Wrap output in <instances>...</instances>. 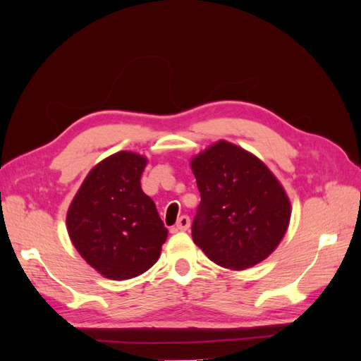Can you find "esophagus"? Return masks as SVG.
<instances>
[{
	"instance_id": "1",
	"label": "esophagus",
	"mask_w": 361,
	"mask_h": 361,
	"mask_svg": "<svg viewBox=\"0 0 361 361\" xmlns=\"http://www.w3.org/2000/svg\"><path fill=\"white\" fill-rule=\"evenodd\" d=\"M188 227H190V218L187 215H182L178 220L176 226H174V231L185 232V231H188Z\"/></svg>"
}]
</instances>
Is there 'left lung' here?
<instances>
[{"label":"left lung","instance_id":"1","mask_svg":"<svg viewBox=\"0 0 361 361\" xmlns=\"http://www.w3.org/2000/svg\"><path fill=\"white\" fill-rule=\"evenodd\" d=\"M202 195L192 241L214 264L243 271L265 260L290 221V200L280 180L251 152L220 140L192 157Z\"/></svg>","mask_w":361,"mask_h":361}]
</instances>
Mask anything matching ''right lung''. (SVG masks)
I'll return each mask as SVG.
<instances>
[{"instance_id": "right-lung-1", "label": "right lung", "mask_w": 361, "mask_h": 361, "mask_svg": "<svg viewBox=\"0 0 361 361\" xmlns=\"http://www.w3.org/2000/svg\"><path fill=\"white\" fill-rule=\"evenodd\" d=\"M147 158L120 150L87 174L68 209L73 247L101 276L128 280L157 264L169 231L141 190Z\"/></svg>"}]
</instances>
